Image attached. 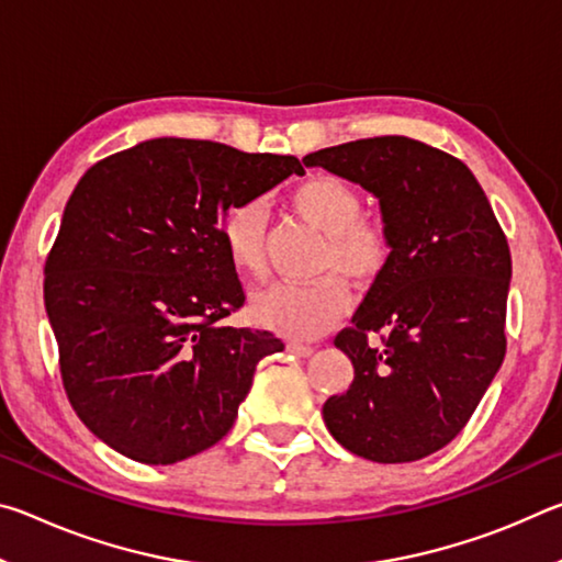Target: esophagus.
Returning <instances> with one entry per match:
<instances>
[{"instance_id": "1", "label": "esophagus", "mask_w": 562, "mask_h": 562, "mask_svg": "<svg viewBox=\"0 0 562 562\" xmlns=\"http://www.w3.org/2000/svg\"><path fill=\"white\" fill-rule=\"evenodd\" d=\"M288 351L297 357H312L315 355V347L312 345H302V341H288Z\"/></svg>"}]
</instances>
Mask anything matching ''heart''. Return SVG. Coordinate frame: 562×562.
I'll return each mask as SVG.
<instances>
[{"label": "heart", "mask_w": 562, "mask_h": 562, "mask_svg": "<svg viewBox=\"0 0 562 562\" xmlns=\"http://www.w3.org/2000/svg\"><path fill=\"white\" fill-rule=\"evenodd\" d=\"M290 203L304 223L325 237L312 282H274L252 294L255 325L290 339H312L335 327L351 310V290L345 278L372 284L382 278L392 243L382 225L361 217V198L347 180L317 173L292 190ZM265 233L268 207L260 198H245L221 223V243L231 268L247 278L265 272Z\"/></svg>", "instance_id": "heart-1"}]
</instances>
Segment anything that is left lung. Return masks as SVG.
Masks as SVG:
<instances>
[{
  "label": "left lung",
  "mask_w": 562,
  "mask_h": 562,
  "mask_svg": "<svg viewBox=\"0 0 562 562\" xmlns=\"http://www.w3.org/2000/svg\"><path fill=\"white\" fill-rule=\"evenodd\" d=\"M302 164L372 193L392 243L384 274L335 339L355 382L322 416L361 459H424L456 439L506 357V235L471 170L422 140H351ZM379 330L383 345L369 346Z\"/></svg>",
  "instance_id": "1"
}]
</instances>
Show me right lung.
Instances as JSON below:
<instances>
[{
  "label": "right lung",
  "instance_id": "obj_1",
  "mask_svg": "<svg viewBox=\"0 0 562 562\" xmlns=\"http://www.w3.org/2000/svg\"><path fill=\"white\" fill-rule=\"evenodd\" d=\"M292 173L294 156L150 138L76 183L44 304L74 412L113 451L168 465L233 429L258 361L284 345L221 325L245 302L221 223Z\"/></svg>",
  "mask_w": 562,
  "mask_h": 562
}]
</instances>
